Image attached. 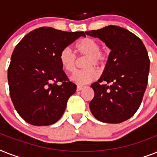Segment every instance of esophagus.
<instances>
[{
	"label": "esophagus",
	"instance_id": "obj_1",
	"mask_svg": "<svg viewBox=\"0 0 157 157\" xmlns=\"http://www.w3.org/2000/svg\"><path fill=\"white\" fill-rule=\"evenodd\" d=\"M83 89H84V86H77V87H76V90L80 91V90H83Z\"/></svg>",
	"mask_w": 157,
	"mask_h": 157
}]
</instances>
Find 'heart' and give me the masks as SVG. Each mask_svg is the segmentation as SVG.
Returning <instances> with one entry per match:
<instances>
[{
	"label": "heart",
	"instance_id": "obj_1",
	"mask_svg": "<svg viewBox=\"0 0 157 157\" xmlns=\"http://www.w3.org/2000/svg\"><path fill=\"white\" fill-rule=\"evenodd\" d=\"M76 50L81 55L89 56L87 67L83 71H76L71 76V80L77 84H87L98 78V72L93 66L99 67L104 63L106 54L100 50V44L94 38L86 37L79 41L76 45ZM59 61L63 68L67 72H72L76 68V54L70 47L64 48L59 54Z\"/></svg>",
	"mask_w": 157,
	"mask_h": 157
}]
</instances>
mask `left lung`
<instances>
[{"label": "left lung", "instance_id": "1", "mask_svg": "<svg viewBox=\"0 0 157 157\" xmlns=\"http://www.w3.org/2000/svg\"><path fill=\"white\" fill-rule=\"evenodd\" d=\"M86 34L100 39L111 50L102 76L91 85L94 91L91 112L99 121L121 123L134 116L143 100L150 68L147 51L137 36L118 26Z\"/></svg>", "mask_w": 157, "mask_h": 157}]
</instances>
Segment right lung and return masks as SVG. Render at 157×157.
Listing matches in <instances>:
<instances>
[{
  "label": "right lung",
  "mask_w": 157,
  "mask_h": 157,
  "mask_svg": "<svg viewBox=\"0 0 157 157\" xmlns=\"http://www.w3.org/2000/svg\"><path fill=\"white\" fill-rule=\"evenodd\" d=\"M81 36L86 34L42 27L16 45L8 69L9 88L14 108L26 122L45 126L62 117L76 86L63 70L59 54Z\"/></svg>",
  "instance_id": "obj_1"
}]
</instances>
